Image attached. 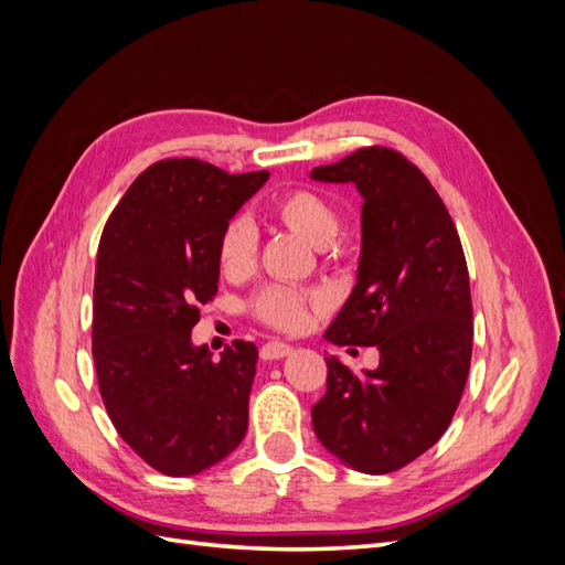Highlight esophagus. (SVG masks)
I'll list each match as a JSON object with an SVG mask.
<instances>
[{"instance_id":"34e87169","label":"esophagus","mask_w":565,"mask_h":565,"mask_svg":"<svg viewBox=\"0 0 565 565\" xmlns=\"http://www.w3.org/2000/svg\"><path fill=\"white\" fill-rule=\"evenodd\" d=\"M292 353V347L285 344V341H268V344L262 347V358L264 361H280V358Z\"/></svg>"}]
</instances>
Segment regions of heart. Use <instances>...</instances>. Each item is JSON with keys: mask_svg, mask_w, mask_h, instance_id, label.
Instances as JSON below:
<instances>
[{"mask_svg": "<svg viewBox=\"0 0 565 565\" xmlns=\"http://www.w3.org/2000/svg\"><path fill=\"white\" fill-rule=\"evenodd\" d=\"M282 226L301 235L306 243L316 247H324L334 241L339 231V214L328 198H322L309 188H295V191L282 193L270 207ZM216 262L226 278L237 280L252 273L256 264V233L249 221L233 218L218 235ZM318 299L311 295H299L292 289L282 287H264L249 301L252 313L262 322L276 330L295 332L301 330L309 320L311 306Z\"/></svg>", "mask_w": 565, "mask_h": 565, "instance_id": "obj_1", "label": "heart"}]
</instances>
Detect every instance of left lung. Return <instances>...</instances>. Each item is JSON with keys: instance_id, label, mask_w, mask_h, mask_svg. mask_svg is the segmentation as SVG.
<instances>
[{"instance_id": "1", "label": "left lung", "mask_w": 565, "mask_h": 565, "mask_svg": "<svg viewBox=\"0 0 565 565\" xmlns=\"http://www.w3.org/2000/svg\"><path fill=\"white\" fill-rule=\"evenodd\" d=\"M313 181L353 183L363 198L361 262L351 297L324 332L337 347H377V370L328 363L313 405L322 448L363 473L396 471L446 434L465 391L473 311L469 270L452 218L401 152L370 146Z\"/></svg>"}]
</instances>
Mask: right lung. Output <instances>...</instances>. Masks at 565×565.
<instances>
[{
  "label": "right lung",
  "instance_id": "add662e5",
  "mask_svg": "<svg viewBox=\"0 0 565 565\" xmlns=\"http://www.w3.org/2000/svg\"><path fill=\"white\" fill-rule=\"evenodd\" d=\"M268 172L160 160L139 174L100 235L92 353L117 434L152 469L195 476L247 434L259 351L235 341L214 361L191 332L218 289L216 245Z\"/></svg>",
  "mask_w": 565,
  "mask_h": 565
}]
</instances>
